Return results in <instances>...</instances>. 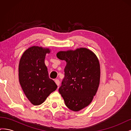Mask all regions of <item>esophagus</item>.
<instances>
[{
    "mask_svg": "<svg viewBox=\"0 0 131 131\" xmlns=\"http://www.w3.org/2000/svg\"><path fill=\"white\" fill-rule=\"evenodd\" d=\"M54 81H55V82H56V85L58 86L59 85V84H60V82H59V80H58V79H56V80H54Z\"/></svg>",
    "mask_w": 131,
    "mask_h": 131,
    "instance_id": "obj_1",
    "label": "esophagus"
}]
</instances>
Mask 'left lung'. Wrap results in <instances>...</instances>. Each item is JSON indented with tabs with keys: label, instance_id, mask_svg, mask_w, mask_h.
Returning a JSON list of instances; mask_svg holds the SVG:
<instances>
[{
	"label": "left lung",
	"instance_id": "left-lung-1",
	"mask_svg": "<svg viewBox=\"0 0 131 131\" xmlns=\"http://www.w3.org/2000/svg\"><path fill=\"white\" fill-rule=\"evenodd\" d=\"M57 57L67 62L59 92L66 105L78 112L88 106L96 94L101 74L98 59L92 51L82 47L59 51Z\"/></svg>",
	"mask_w": 131,
	"mask_h": 131
}]
</instances>
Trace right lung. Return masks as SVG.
Segmentation results:
<instances>
[{"label": "right lung", "instance_id": "obj_1", "mask_svg": "<svg viewBox=\"0 0 131 131\" xmlns=\"http://www.w3.org/2000/svg\"><path fill=\"white\" fill-rule=\"evenodd\" d=\"M49 49L32 46L25 51L18 67L19 81L26 96L31 104L39 105L45 101L57 86L49 78L45 64Z\"/></svg>", "mask_w": 131, "mask_h": 131}]
</instances>
